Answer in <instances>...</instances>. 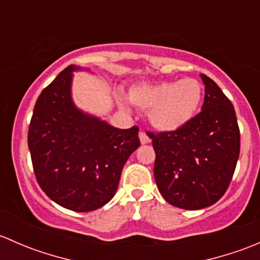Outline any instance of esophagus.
Wrapping results in <instances>:
<instances>
[{"label":"esophagus","mask_w":260,"mask_h":260,"mask_svg":"<svg viewBox=\"0 0 260 260\" xmlns=\"http://www.w3.org/2000/svg\"><path fill=\"white\" fill-rule=\"evenodd\" d=\"M140 140H141V143H142V145H146V143H148V142H151V140H149V137L148 136H147V133L145 132V131H140Z\"/></svg>","instance_id":"obj_1"}]
</instances>
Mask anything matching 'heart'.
Here are the masks:
<instances>
[{
    "mask_svg": "<svg viewBox=\"0 0 260 260\" xmlns=\"http://www.w3.org/2000/svg\"><path fill=\"white\" fill-rule=\"evenodd\" d=\"M131 103L148 112L149 122L164 132L182 129L193 119L203 99L198 80L186 78L176 81L141 83L128 93Z\"/></svg>",
    "mask_w": 260,
    "mask_h": 260,
    "instance_id": "b5f03b06",
    "label": "heart"
}]
</instances>
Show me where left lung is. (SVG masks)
<instances>
[{
  "instance_id": "obj_1",
  "label": "left lung",
  "mask_w": 260,
  "mask_h": 260,
  "mask_svg": "<svg viewBox=\"0 0 260 260\" xmlns=\"http://www.w3.org/2000/svg\"><path fill=\"white\" fill-rule=\"evenodd\" d=\"M205 98L200 113L176 132H151L153 175L165 200L186 210L216 203L232 182L240 152L234 106L214 80L201 74Z\"/></svg>"
}]
</instances>
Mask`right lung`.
Returning <instances> with one entry per match:
<instances>
[{"mask_svg": "<svg viewBox=\"0 0 260 260\" xmlns=\"http://www.w3.org/2000/svg\"><path fill=\"white\" fill-rule=\"evenodd\" d=\"M68 67L41 91L27 143L41 190L60 206L93 211L112 200L128 157L141 145L138 127L118 129L84 114L70 96Z\"/></svg>", "mask_w": 260, "mask_h": 260, "instance_id": "1", "label": "right lung"}]
</instances>
